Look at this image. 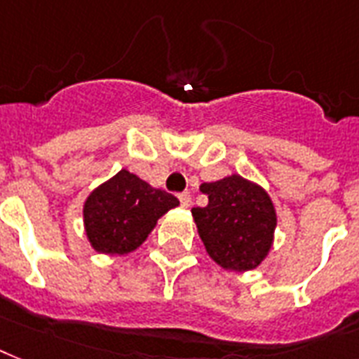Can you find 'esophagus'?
I'll return each mask as SVG.
<instances>
[{"label":"esophagus","instance_id":"esophagus-1","mask_svg":"<svg viewBox=\"0 0 359 359\" xmlns=\"http://www.w3.org/2000/svg\"><path fill=\"white\" fill-rule=\"evenodd\" d=\"M180 202H182L183 208H189V205H191V202H193V198H191V194L189 193H182L180 194Z\"/></svg>","mask_w":359,"mask_h":359}]
</instances>
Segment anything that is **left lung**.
<instances>
[{"label": "left lung", "instance_id": "left-lung-1", "mask_svg": "<svg viewBox=\"0 0 359 359\" xmlns=\"http://www.w3.org/2000/svg\"><path fill=\"white\" fill-rule=\"evenodd\" d=\"M205 208H193L194 224L205 252L226 271H251L273 247L277 211L268 191L240 174L202 183Z\"/></svg>", "mask_w": 359, "mask_h": 359}]
</instances>
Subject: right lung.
<instances>
[{
  "label": "right lung",
  "mask_w": 359,
  "mask_h": 359,
  "mask_svg": "<svg viewBox=\"0 0 359 359\" xmlns=\"http://www.w3.org/2000/svg\"><path fill=\"white\" fill-rule=\"evenodd\" d=\"M177 205L176 196L121 168L88 194L82 208L86 238L95 252L123 257L148 240L157 221Z\"/></svg>",
  "instance_id": "add662e5"
}]
</instances>
